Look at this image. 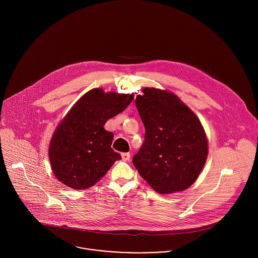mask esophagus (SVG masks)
Segmentation results:
<instances>
[{"label": "esophagus", "instance_id": "obj_1", "mask_svg": "<svg viewBox=\"0 0 258 258\" xmlns=\"http://www.w3.org/2000/svg\"><path fill=\"white\" fill-rule=\"evenodd\" d=\"M121 157H122V160L123 161H129L130 160V157H131V155L129 154V153H122L121 154Z\"/></svg>", "mask_w": 258, "mask_h": 258}]
</instances>
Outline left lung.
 <instances>
[{"mask_svg":"<svg viewBox=\"0 0 258 258\" xmlns=\"http://www.w3.org/2000/svg\"><path fill=\"white\" fill-rule=\"evenodd\" d=\"M135 103L145 140L133 157L141 177L159 194L182 191L203 170L209 149L204 127L174 93L146 87Z\"/></svg>","mask_w":258,"mask_h":258,"instance_id":"1","label":"left lung"}]
</instances>
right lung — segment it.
<instances>
[{
  "label": "right lung",
  "instance_id": "1",
  "mask_svg": "<svg viewBox=\"0 0 258 258\" xmlns=\"http://www.w3.org/2000/svg\"><path fill=\"white\" fill-rule=\"evenodd\" d=\"M133 99V94L94 88L77 100L56 127L48 148L51 170L59 182L75 189L88 188L121 159L111 148L113 134L104 125Z\"/></svg>",
  "mask_w": 258,
  "mask_h": 258
}]
</instances>
